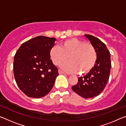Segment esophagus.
I'll return each mask as SVG.
<instances>
[{"label":"esophagus","mask_w":126,"mask_h":126,"mask_svg":"<svg viewBox=\"0 0 126 126\" xmlns=\"http://www.w3.org/2000/svg\"><path fill=\"white\" fill-rule=\"evenodd\" d=\"M58 73L59 74H65L64 72H63L62 71H61V70H60V69H59V70H58Z\"/></svg>","instance_id":"esophagus-1"}]
</instances>
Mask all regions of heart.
I'll use <instances>...</instances> for the list:
<instances>
[{"label": "heart", "instance_id": "b5f03b06", "mask_svg": "<svg viewBox=\"0 0 126 126\" xmlns=\"http://www.w3.org/2000/svg\"><path fill=\"white\" fill-rule=\"evenodd\" d=\"M49 56L53 63L55 65L69 59L70 62L63 64L61 68L68 72L79 71L81 74L90 72L96 62L97 53L94 45L76 38L67 39L63 41L61 47L54 46L50 50Z\"/></svg>", "mask_w": 126, "mask_h": 126}]
</instances>
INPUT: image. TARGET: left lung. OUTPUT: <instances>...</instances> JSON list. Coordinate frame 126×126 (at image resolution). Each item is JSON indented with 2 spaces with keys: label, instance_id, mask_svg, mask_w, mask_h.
Instances as JSON below:
<instances>
[{
  "label": "left lung",
  "instance_id": "8db88e82",
  "mask_svg": "<svg viewBox=\"0 0 126 126\" xmlns=\"http://www.w3.org/2000/svg\"><path fill=\"white\" fill-rule=\"evenodd\" d=\"M94 45L97 59L93 69L83 77H79L78 82L72 89L85 99L92 98L100 94L109 80L111 67L110 55L106 45L98 38L85 35Z\"/></svg>",
  "mask_w": 126,
  "mask_h": 126
}]
</instances>
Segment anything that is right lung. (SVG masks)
<instances>
[{"label": "right lung", "instance_id": "add662e5", "mask_svg": "<svg viewBox=\"0 0 126 126\" xmlns=\"http://www.w3.org/2000/svg\"><path fill=\"white\" fill-rule=\"evenodd\" d=\"M56 39L39 36L23 43L14 57L17 85L26 95L40 98L48 94L58 76V69L49 56Z\"/></svg>", "mask_w": 126, "mask_h": 126}]
</instances>
